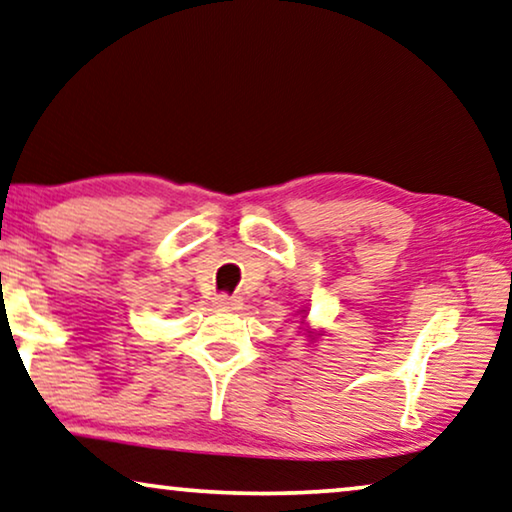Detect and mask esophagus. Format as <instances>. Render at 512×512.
I'll use <instances>...</instances> for the list:
<instances>
[{
	"instance_id": "1",
	"label": "esophagus",
	"mask_w": 512,
	"mask_h": 512,
	"mask_svg": "<svg viewBox=\"0 0 512 512\" xmlns=\"http://www.w3.org/2000/svg\"><path fill=\"white\" fill-rule=\"evenodd\" d=\"M240 307H242V300L235 298V295L221 293V295H217V298H214V309H219V311H235Z\"/></svg>"
}]
</instances>
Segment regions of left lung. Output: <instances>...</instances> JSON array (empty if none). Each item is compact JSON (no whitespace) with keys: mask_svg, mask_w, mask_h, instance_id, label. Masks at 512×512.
<instances>
[{"mask_svg":"<svg viewBox=\"0 0 512 512\" xmlns=\"http://www.w3.org/2000/svg\"><path fill=\"white\" fill-rule=\"evenodd\" d=\"M302 311H305V309H302Z\"/></svg>","mask_w":512,"mask_h":512,"instance_id":"1","label":"left lung"}]
</instances>
